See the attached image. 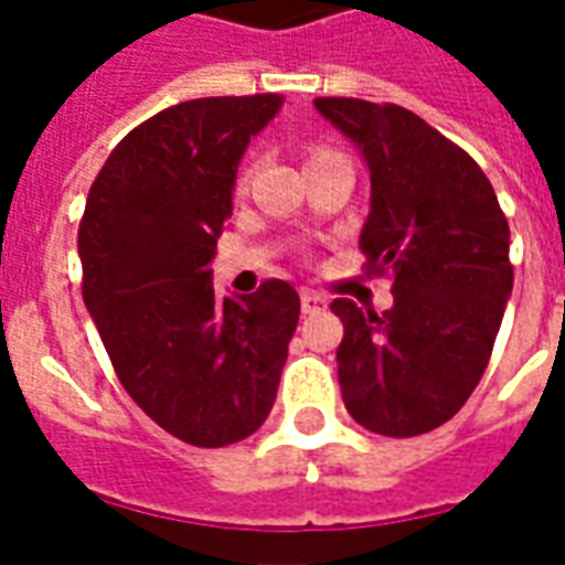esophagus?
Instances as JSON below:
<instances>
[{"mask_svg":"<svg viewBox=\"0 0 565 565\" xmlns=\"http://www.w3.org/2000/svg\"><path fill=\"white\" fill-rule=\"evenodd\" d=\"M299 299H302V311H306V315H315L320 308H327V296L315 294V290H302Z\"/></svg>","mask_w":565,"mask_h":565,"instance_id":"obj_1","label":"esophagus"}]
</instances>
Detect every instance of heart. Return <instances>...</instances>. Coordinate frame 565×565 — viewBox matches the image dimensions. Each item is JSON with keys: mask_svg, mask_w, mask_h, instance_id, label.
<instances>
[{"mask_svg": "<svg viewBox=\"0 0 565 565\" xmlns=\"http://www.w3.org/2000/svg\"><path fill=\"white\" fill-rule=\"evenodd\" d=\"M315 153H323V148H318V150H315ZM315 153H311V157H315Z\"/></svg>", "mask_w": 565, "mask_h": 565, "instance_id": "b5f03b06", "label": "heart"}]
</instances>
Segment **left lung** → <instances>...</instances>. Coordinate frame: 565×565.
Listing matches in <instances>:
<instances>
[{
    "label": "left lung",
    "mask_w": 565,
    "mask_h": 565,
    "mask_svg": "<svg viewBox=\"0 0 565 565\" xmlns=\"http://www.w3.org/2000/svg\"><path fill=\"white\" fill-rule=\"evenodd\" d=\"M372 178L360 233L369 275L393 278V308L335 299L344 408L379 436L408 438L460 412L484 375L511 296L509 221L481 166L403 105L320 96Z\"/></svg>",
    "instance_id": "obj_1"
}]
</instances>
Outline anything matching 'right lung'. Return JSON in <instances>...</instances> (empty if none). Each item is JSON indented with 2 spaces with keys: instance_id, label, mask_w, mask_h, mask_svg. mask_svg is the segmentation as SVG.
I'll return each mask as SVG.
<instances>
[{
  "instance_id": "obj_1",
  "label": "right lung",
  "mask_w": 565,
  "mask_h": 565,
  "mask_svg": "<svg viewBox=\"0 0 565 565\" xmlns=\"http://www.w3.org/2000/svg\"><path fill=\"white\" fill-rule=\"evenodd\" d=\"M281 96L172 105L111 150L78 226L84 306L124 391L169 436L223 448L269 417L299 294L287 281L214 296L211 259L247 141Z\"/></svg>"
}]
</instances>
